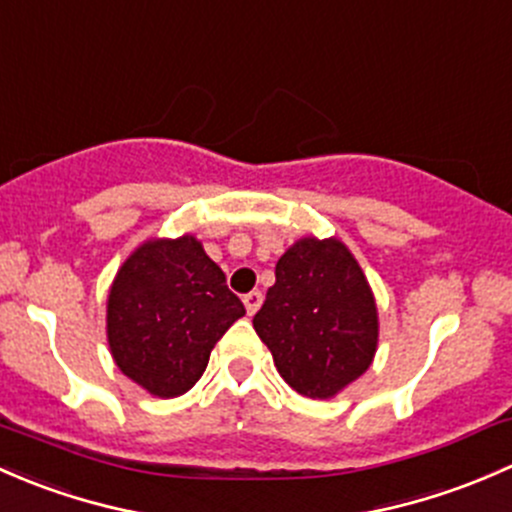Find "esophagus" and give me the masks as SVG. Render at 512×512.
Listing matches in <instances>:
<instances>
[{
	"mask_svg": "<svg viewBox=\"0 0 512 512\" xmlns=\"http://www.w3.org/2000/svg\"><path fill=\"white\" fill-rule=\"evenodd\" d=\"M261 303H263V293L261 291H251V293L244 295V305H246V313H249V315H254L256 310L261 308Z\"/></svg>",
	"mask_w": 512,
	"mask_h": 512,
	"instance_id": "obj_1",
	"label": "esophagus"
}]
</instances>
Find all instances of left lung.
Here are the masks:
<instances>
[{
  "instance_id": "left-lung-1",
  "label": "left lung",
  "mask_w": 512,
  "mask_h": 512,
  "mask_svg": "<svg viewBox=\"0 0 512 512\" xmlns=\"http://www.w3.org/2000/svg\"><path fill=\"white\" fill-rule=\"evenodd\" d=\"M254 330L295 392L328 399L372 365L377 305L347 246L308 236L278 258Z\"/></svg>"
}]
</instances>
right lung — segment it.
Returning a JSON list of instances; mask_svg holds the SVG:
<instances>
[{"label": "right lung", "instance_id": "right-lung-1", "mask_svg": "<svg viewBox=\"0 0 512 512\" xmlns=\"http://www.w3.org/2000/svg\"><path fill=\"white\" fill-rule=\"evenodd\" d=\"M246 313L194 236L142 244L108 295V342L125 377L162 399L207 370L212 347Z\"/></svg>", "mask_w": 512, "mask_h": 512}]
</instances>
